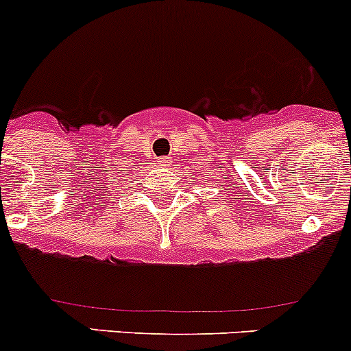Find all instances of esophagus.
<instances>
[{"instance_id":"1","label":"esophagus","mask_w":351,"mask_h":351,"mask_svg":"<svg viewBox=\"0 0 351 351\" xmlns=\"http://www.w3.org/2000/svg\"><path fill=\"white\" fill-rule=\"evenodd\" d=\"M164 162H165V158H164Z\"/></svg>"}]
</instances>
